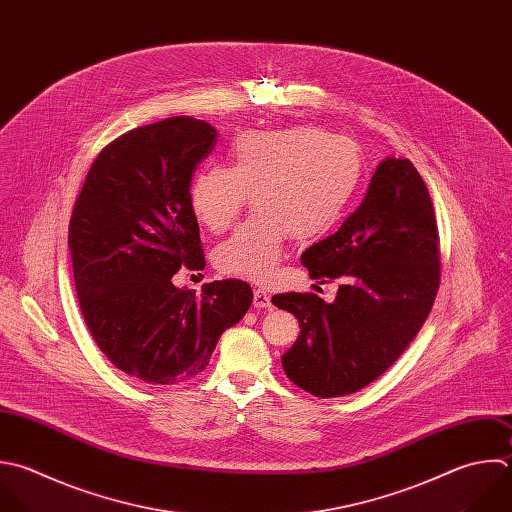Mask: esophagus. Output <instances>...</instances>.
Listing matches in <instances>:
<instances>
[{"mask_svg":"<svg viewBox=\"0 0 512 512\" xmlns=\"http://www.w3.org/2000/svg\"><path fill=\"white\" fill-rule=\"evenodd\" d=\"M252 304H254V308H258V310L272 308L270 296H268L264 290H260V288H256V290H254V300H252Z\"/></svg>","mask_w":512,"mask_h":512,"instance_id":"34e87169","label":"esophagus"}]
</instances>
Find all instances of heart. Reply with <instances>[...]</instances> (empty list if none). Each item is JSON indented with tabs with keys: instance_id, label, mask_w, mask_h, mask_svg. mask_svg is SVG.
<instances>
[{
	"instance_id": "1",
	"label": "heart",
	"mask_w": 512,
	"mask_h": 512,
	"mask_svg": "<svg viewBox=\"0 0 512 512\" xmlns=\"http://www.w3.org/2000/svg\"><path fill=\"white\" fill-rule=\"evenodd\" d=\"M358 146L318 128L252 130L230 150V166L202 168L188 200L196 220L224 230L252 194L254 212L214 252L222 274L266 282L292 234L306 240L326 232L360 182Z\"/></svg>"
}]
</instances>
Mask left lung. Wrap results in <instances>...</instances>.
<instances>
[{
	"mask_svg": "<svg viewBox=\"0 0 512 512\" xmlns=\"http://www.w3.org/2000/svg\"><path fill=\"white\" fill-rule=\"evenodd\" d=\"M312 280L340 282L334 302L276 294L300 334L282 356L306 392L352 394L386 372L422 328L440 282L438 230L428 190L410 160L384 158L362 204L338 232L302 254Z\"/></svg>",
	"mask_w": 512,
	"mask_h": 512,
	"instance_id": "8db88e82",
	"label": "left lung"
}]
</instances>
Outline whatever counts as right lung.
Here are the masks:
<instances>
[{
    "instance_id": "add662e5",
    "label": "right lung",
    "mask_w": 512,
    "mask_h": 512,
    "mask_svg": "<svg viewBox=\"0 0 512 512\" xmlns=\"http://www.w3.org/2000/svg\"><path fill=\"white\" fill-rule=\"evenodd\" d=\"M218 132L190 116L136 128L92 164L70 220L76 292L108 360L132 378L176 384L202 372L252 304L242 280L196 290L172 276L204 268L188 192Z\"/></svg>"
}]
</instances>
